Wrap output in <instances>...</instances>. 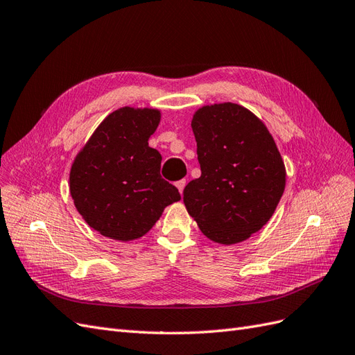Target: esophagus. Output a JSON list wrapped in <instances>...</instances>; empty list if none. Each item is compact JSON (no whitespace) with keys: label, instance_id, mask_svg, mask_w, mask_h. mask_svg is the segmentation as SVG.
Listing matches in <instances>:
<instances>
[{"label":"esophagus","instance_id":"34e87169","mask_svg":"<svg viewBox=\"0 0 355 355\" xmlns=\"http://www.w3.org/2000/svg\"><path fill=\"white\" fill-rule=\"evenodd\" d=\"M175 186H177V189H178L180 193L183 195V190H184V187H186V180H180V181H177Z\"/></svg>","mask_w":355,"mask_h":355}]
</instances>
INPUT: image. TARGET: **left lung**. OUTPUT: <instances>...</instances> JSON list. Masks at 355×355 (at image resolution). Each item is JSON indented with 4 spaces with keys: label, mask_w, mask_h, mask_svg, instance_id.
Wrapping results in <instances>:
<instances>
[{
    "label": "left lung",
    "mask_w": 355,
    "mask_h": 355,
    "mask_svg": "<svg viewBox=\"0 0 355 355\" xmlns=\"http://www.w3.org/2000/svg\"><path fill=\"white\" fill-rule=\"evenodd\" d=\"M191 129L202 174L183 191L189 214L211 241H245L266 225L284 193L275 141L260 119L232 103L199 108Z\"/></svg>",
    "instance_id": "8db88e82"
}]
</instances>
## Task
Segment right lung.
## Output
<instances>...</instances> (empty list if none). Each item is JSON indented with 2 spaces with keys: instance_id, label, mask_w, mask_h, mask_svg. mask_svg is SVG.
I'll return each instance as SVG.
<instances>
[{
  "instance_id": "right-lung-1",
  "label": "right lung",
  "mask_w": 355,
  "mask_h": 355,
  "mask_svg": "<svg viewBox=\"0 0 355 355\" xmlns=\"http://www.w3.org/2000/svg\"><path fill=\"white\" fill-rule=\"evenodd\" d=\"M159 121L160 111L153 108L113 111L71 166L74 205L101 235L123 242L144 236L165 207L181 199L160 177V153L148 147Z\"/></svg>"
}]
</instances>
